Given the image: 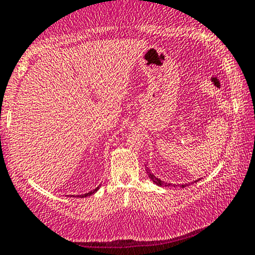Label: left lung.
Here are the masks:
<instances>
[{
    "label": "left lung",
    "instance_id": "1",
    "mask_svg": "<svg viewBox=\"0 0 255 255\" xmlns=\"http://www.w3.org/2000/svg\"><path fill=\"white\" fill-rule=\"evenodd\" d=\"M147 173H148V177H149L151 181L155 183L156 185H159V187L168 188V187H171V185H173V187H176V184H172V183H166V182H164V181H161V179H159L158 177H155L153 173L150 172V170H149V168H148V167H147ZM199 181H200V179H196L195 183L199 182ZM188 185H189V184H182L181 188H185V187H188Z\"/></svg>",
    "mask_w": 255,
    "mask_h": 255
}]
</instances>
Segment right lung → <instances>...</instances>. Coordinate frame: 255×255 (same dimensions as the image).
Returning <instances> with one entry per match:
<instances>
[{"label":"right lung","instance_id":"add662e5","mask_svg":"<svg viewBox=\"0 0 255 255\" xmlns=\"http://www.w3.org/2000/svg\"><path fill=\"white\" fill-rule=\"evenodd\" d=\"M99 188H100V187H97V188H95V189H94V190L89 191V193H87V194H83V195H78V196H82V197H87V196H90V195H93L94 193H96V191L99 190ZM71 196H74V195H71Z\"/></svg>","mask_w":255,"mask_h":255}]
</instances>
